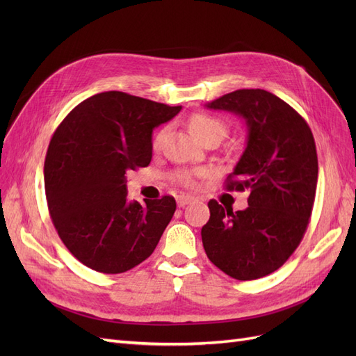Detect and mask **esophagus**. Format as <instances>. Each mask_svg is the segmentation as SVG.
I'll return each instance as SVG.
<instances>
[{
  "mask_svg": "<svg viewBox=\"0 0 356 356\" xmlns=\"http://www.w3.org/2000/svg\"><path fill=\"white\" fill-rule=\"evenodd\" d=\"M193 200H195V197H191V196H179V197L177 199V203H178L179 208H184L186 204L191 203Z\"/></svg>",
  "mask_w": 356,
  "mask_h": 356,
  "instance_id": "esophagus-1",
  "label": "esophagus"
}]
</instances>
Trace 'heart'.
I'll return each instance as SVG.
<instances>
[{
	"mask_svg": "<svg viewBox=\"0 0 356 356\" xmlns=\"http://www.w3.org/2000/svg\"><path fill=\"white\" fill-rule=\"evenodd\" d=\"M190 127L191 131L196 134V136L202 139V141L204 138H208L213 134L225 135V131H227V127H225V124L220 120V118L208 115V114L193 115L190 118ZM166 132L168 129H161V131L156 135L153 141V147L156 149L161 145V143H163ZM207 175H208L207 169H186V170L175 172V174L172 175V179H174V182H177V184H179L181 187L196 188L199 184V179L204 178Z\"/></svg>",
	"mask_w": 356,
	"mask_h": 356,
	"instance_id": "1",
	"label": "heart"
}]
</instances>
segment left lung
Instances as JSON below:
<instances>
[{
  "label": "left lung",
  "mask_w": 356,
  "mask_h": 356,
  "mask_svg": "<svg viewBox=\"0 0 356 356\" xmlns=\"http://www.w3.org/2000/svg\"><path fill=\"white\" fill-rule=\"evenodd\" d=\"M207 106L246 123L245 152L225 187L250 190V197L236 212L209 200L203 248L225 275L252 281L277 270L306 233L318 182L315 139L293 106L263 89L234 90Z\"/></svg>",
  "instance_id": "1"
}]
</instances>
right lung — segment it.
Here are the masks:
<instances>
[{
    "label": "right lung",
    "instance_id": "1",
    "mask_svg": "<svg viewBox=\"0 0 356 356\" xmlns=\"http://www.w3.org/2000/svg\"><path fill=\"white\" fill-rule=\"evenodd\" d=\"M179 111L181 105L102 92L80 102L53 134L44 161L47 207L60 241L84 266L123 273L156 250L175 199L127 202L126 174L149 165L153 129Z\"/></svg>",
    "mask_w": 356,
    "mask_h": 356
}]
</instances>
